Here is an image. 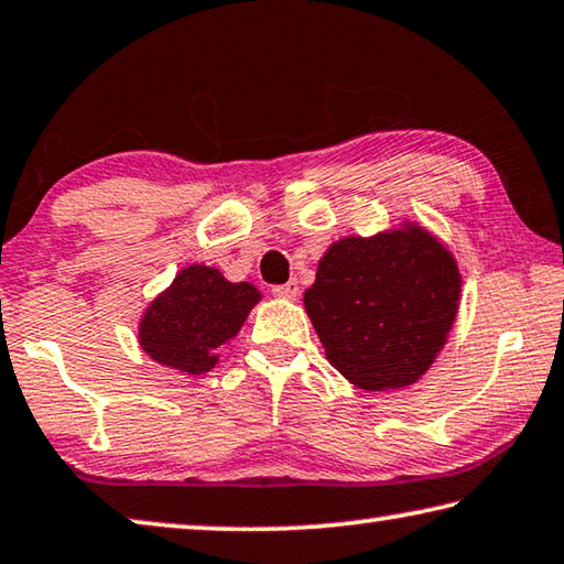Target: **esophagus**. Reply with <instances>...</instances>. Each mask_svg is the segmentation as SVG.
Wrapping results in <instances>:
<instances>
[{
  "mask_svg": "<svg viewBox=\"0 0 564 564\" xmlns=\"http://www.w3.org/2000/svg\"><path fill=\"white\" fill-rule=\"evenodd\" d=\"M271 293L275 295V299L293 301L295 295H299V281H289V283H279V285H273Z\"/></svg>",
  "mask_w": 564,
  "mask_h": 564,
  "instance_id": "esophagus-1",
  "label": "esophagus"
}]
</instances>
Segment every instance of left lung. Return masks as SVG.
<instances>
[{
	"label": "left lung",
	"mask_w": 564,
	"mask_h": 564,
	"mask_svg": "<svg viewBox=\"0 0 564 564\" xmlns=\"http://www.w3.org/2000/svg\"><path fill=\"white\" fill-rule=\"evenodd\" d=\"M460 273L417 226L348 236L303 295L330 366L362 390L405 388L433 366L453 328Z\"/></svg>",
	"instance_id": "8db88e82"
}]
</instances>
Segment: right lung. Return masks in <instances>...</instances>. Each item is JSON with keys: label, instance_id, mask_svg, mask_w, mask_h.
Listing matches in <instances>:
<instances>
[{"label": "right lung", "instance_id": "right-lung-1", "mask_svg": "<svg viewBox=\"0 0 564 564\" xmlns=\"http://www.w3.org/2000/svg\"><path fill=\"white\" fill-rule=\"evenodd\" d=\"M261 293L251 283H228L216 269L188 265L149 305L139 343L161 366L202 376L218 360V348L241 330Z\"/></svg>", "mask_w": 564, "mask_h": 564}]
</instances>
